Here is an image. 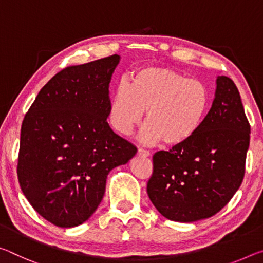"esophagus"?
<instances>
[{
	"instance_id": "esophagus-1",
	"label": "esophagus",
	"mask_w": 263,
	"mask_h": 263,
	"mask_svg": "<svg viewBox=\"0 0 263 263\" xmlns=\"http://www.w3.org/2000/svg\"><path fill=\"white\" fill-rule=\"evenodd\" d=\"M137 154H138L139 157H144V158L151 156V153H149L147 149H144V148H139L138 149V153H137Z\"/></svg>"
}]
</instances>
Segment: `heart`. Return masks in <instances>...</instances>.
I'll return each mask as SVG.
<instances>
[{
  "instance_id": "1",
  "label": "heart",
  "mask_w": 263,
  "mask_h": 263,
  "mask_svg": "<svg viewBox=\"0 0 263 263\" xmlns=\"http://www.w3.org/2000/svg\"><path fill=\"white\" fill-rule=\"evenodd\" d=\"M208 111L210 96L201 82L167 68L148 66L137 70L128 85L117 86L109 122L119 135L130 136L146 112L143 143L165 140L168 146H181L200 131Z\"/></svg>"
}]
</instances>
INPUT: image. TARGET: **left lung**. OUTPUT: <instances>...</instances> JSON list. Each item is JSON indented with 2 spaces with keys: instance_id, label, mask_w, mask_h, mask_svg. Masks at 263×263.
<instances>
[{
  "instance_id": "8db88e82",
  "label": "left lung",
  "mask_w": 263,
  "mask_h": 263,
  "mask_svg": "<svg viewBox=\"0 0 263 263\" xmlns=\"http://www.w3.org/2000/svg\"><path fill=\"white\" fill-rule=\"evenodd\" d=\"M251 126L236 85L216 77L214 101L189 143L153 156L147 194L166 219L194 222L229 202L245 176Z\"/></svg>"
}]
</instances>
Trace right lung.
I'll list each match as a JSON object with an SVG mask.
<instances>
[{"label":"right lung","instance_id":"obj_1","mask_svg":"<svg viewBox=\"0 0 263 263\" xmlns=\"http://www.w3.org/2000/svg\"><path fill=\"white\" fill-rule=\"evenodd\" d=\"M119 61L114 55L62 70L24 117L21 190L37 213L58 227L86 221L102 201L110 171L137 153L107 123L110 82Z\"/></svg>","mask_w":263,"mask_h":263}]
</instances>
